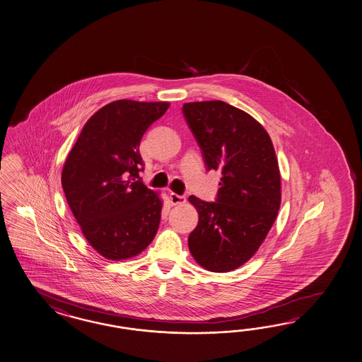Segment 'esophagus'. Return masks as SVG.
<instances>
[{
    "label": "esophagus",
    "instance_id": "obj_1",
    "mask_svg": "<svg viewBox=\"0 0 362 362\" xmlns=\"http://www.w3.org/2000/svg\"><path fill=\"white\" fill-rule=\"evenodd\" d=\"M170 203H171V205H182V204L185 203V197L182 196V194L171 192L170 194Z\"/></svg>",
    "mask_w": 362,
    "mask_h": 362
}]
</instances>
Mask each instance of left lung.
I'll list each match as a JSON object with an SVG mask.
<instances>
[{
    "mask_svg": "<svg viewBox=\"0 0 362 362\" xmlns=\"http://www.w3.org/2000/svg\"><path fill=\"white\" fill-rule=\"evenodd\" d=\"M183 115L206 168L222 175L216 202L188 197L199 213L189 252L206 271L230 272L255 255L280 209L274 144L252 116L222 100L185 103Z\"/></svg>",
    "mask_w": 362,
    "mask_h": 362,
    "instance_id": "1",
    "label": "left lung"
}]
</instances>
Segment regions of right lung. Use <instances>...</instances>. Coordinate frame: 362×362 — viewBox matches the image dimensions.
Masks as SVG:
<instances>
[{"label":"right lung","mask_w":362,"mask_h":362,"mask_svg":"<svg viewBox=\"0 0 362 362\" xmlns=\"http://www.w3.org/2000/svg\"><path fill=\"white\" fill-rule=\"evenodd\" d=\"M168 102H111L88 119L71 148L62 185L88 245L110 260L141 254L158 230L162 200L139 177L140 141Z\"/></svg>","instance_id":"obj_1"}]
</instances>
